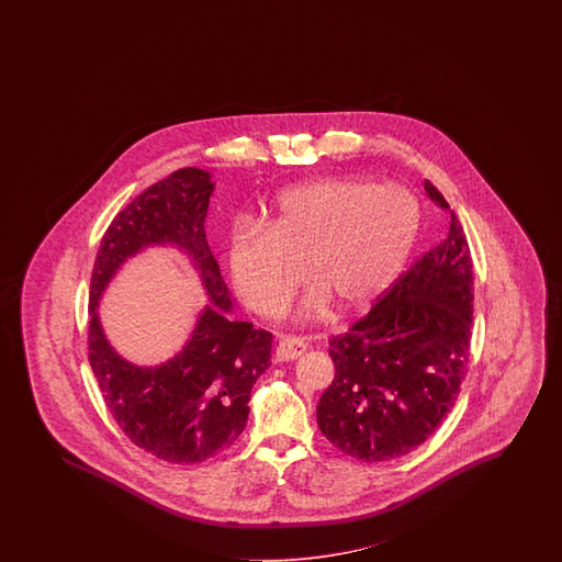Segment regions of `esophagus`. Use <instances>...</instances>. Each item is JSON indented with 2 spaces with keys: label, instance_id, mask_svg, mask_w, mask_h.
Wrapping results in <instances>:
<instances>
[{
  "label": "esophagus",
  "instance_id": "esophagus-1",
  "mask_svg": "<svg viewBox=\"0 0 562 562\" xmlns=\"http://www.w3.org/2000/svg\"><path fill=\"white\" fill-rule=\"evenodd\" d=\"M306 344L299 336H282L276 348V358L278 360H294V358L303 357L306 352Z\"/></svg>",
  "mask_w": 562,
  "mask_h": 562
}]
</instances>
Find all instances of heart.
<instances>
[{"label": "heart", "instance_id": "obj_1", "mask_svg": "<svg viewBox=\"0 0 562 562\" xmlns=\"http://www.w3.org/2000/svg\"><path fill=\"white\" fill-rule=\"evenodd\" d=\"M420 212L400 186L327 179L290 188L272 214L240 222L228 238L226 263L245 305L278 317L306 278L317 284L303 305L322 313L329 301L362 311L390 289L416 240Z\"/></svg>", "mask_w": 562, "mask_h": 562}]
</instances>
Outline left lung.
I'll return each mask as SVG.
<instances>
[{
	"label": "left lung",
	"instance_id": "left-lung-1",
	"mask_svg": "<svg viewBox=\"0 0 562 562\" xmlns=\"http://www.w3.org/2000/svg\"><path fill=\"white\" fill-rule=\"evenodd\" d=\"M426 193L449 210L430 181ZM449 235L387 294L329 340L336 376L317 425L346 456L395 460L416 449L453 408L470 360L474 276L468 238L449 210Z\"/></svg>",
	"mask_w": 562,
	"mask_h": 562
}]
</instances>
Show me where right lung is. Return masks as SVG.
Wrapping results in <instances>:
<instances>
[{"label": "right lung", "instance_id": "right-lung-1", "mask_svg": "<svg viewBox=\"0 0 562 562\" xmlns=\"http://www.w3.org/2000/svg\"><path fill=\"white\" fill-rule=\"evenodd\" d=\"M212 191L210 172L188 167L139 193L109 224L90 280L88 358L102 397L130 441L169 463H200L237 441L272 355L270 331L228 317L233 299L205 240ZM153 244H172L192 259L213 305L181 353L137 368L112 350L95 308L120 266Z\"/></svg>", "mask_w": 562, "mask_h": 562}]
</instances>
